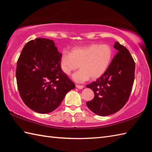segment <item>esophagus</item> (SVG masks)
Returning <instances> with one entry per match:
<instances>
[{"label":"esophagus","mask_w":152,"mask_h":152,"mask_svg":"<svg viewBox=\"0 0 152 152\" xmlns=\"http://www.w3.org/2000/svg\"><path fill=\"white\" fill-rule=\"evenodd\" d=\"M76 88H78L79 89H82L83 88V86H81V85H76Z\"/></svg>","instance_id":"obj_1"}]
</instances>
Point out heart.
I'll return each instance as SVG.
<instances>
[{"label": "heart", "mask_w": 152, "mask_h": 152, "mask_svg": "<svg viewBox=\"0 0 152 152\" xmlns=\"http://www.w3.org/2000/svg\"><path fill=\"white\" fill-rule=\"evenodd\" d=\"M113 57L112 48L108 44H92L86 46L76 47L70 53L64 51L61 54L60 66L63 72L69 75L79 67L81 69L74 73V81L83 83L91 78L97 79L104 74Z\"/></svg>", "instance_id": "obj_1"}]
</instances>
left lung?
Returning a JSON list of instances; mask_svg holds the SVG:
<instances>
[{"label": "left lung", "instance_id": "obj_1", "mask_svg": "<svg viewBox=\"0 0 152 152\" xmlns=\"http://www.w3.org/2000/svg\"><path fill=\"white\" fill-rule=\"evenodd\" d=\"M118 51L107 70L96 81L87 85L95 97L86 102L95 114L106 116L117 112L127 102L134 79L135 63L129 50L115 42L114 46Z\"/></svg>", "mask_w": 152, "mask_h": 152}]
</instances>
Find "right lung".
I'll list each match as a JSON object with an SVG mask.
<instances>
[{"label": "right lung", "mask_w": 152, "mask_h": 152, "mask_svg": "<svg viewBox=\"0 0 152 152\" xmlns=\"http://www.w3.org/2000/svg\"><path fill=\"white\" fill-rule=\"evenodd\" d=\"M61 53L53 40L38 38L25 45L16 69L19 95L28 108L40 114L55 110L75 85L60 66Z\"/></svg>", "instance_id": "right-lung-1"}]
</instances>
